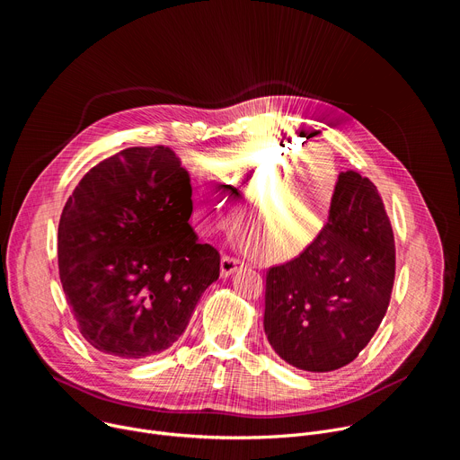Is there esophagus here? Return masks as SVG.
Segmentation results:
<instances>
[{
	"instance_id": "1",
	"label": "esophagus",
	"mask_w": 460,
	"mask_h": 460,
	"mask_svg": "<svg viewBox=\"0 0 460 460\" xmlns=\"http://www.w3.org/2000/svg\"><path fill=\"white\" fill-rule=\"evenodd\" d=\"M242 266H243V261L240 258L226 254V256H222V261H220V273H222V277H229Z\"/></svg>"
}]
</instances>
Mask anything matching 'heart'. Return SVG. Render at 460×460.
Returning a JSON list of instances; mask_svg holds the SVG:
<instances>
[{
	"instance_id": "b5f03b06",
	"label": "heart",
	"mask_w": 460,
	"mask_h": 460,
	"mask_svg": "<svg viewBox=\"0 0 460 460\" xmlns=\"http://www.w3.org/2000/svg\"><path fill=\"white\" fill-rule=\"evenodd\" d=\"M208 178L233 206H240V220L250 234L243 240L268 258L295 256L320 234L339 180L333 158L323 149L293 155L284 142L227 147L211 160ZM192 206L204 233L234 222L233 209L202 180L192 187Z\"/></svg>"
}]
</instances>
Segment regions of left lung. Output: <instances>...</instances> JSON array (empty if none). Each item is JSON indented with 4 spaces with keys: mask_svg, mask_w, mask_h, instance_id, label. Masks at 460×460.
Listing matches in <instances>:
<instances>
[{
    "mask_svg": "<svg viewBox=\"0 0 460 460\" xmlns=\"http://www.w3.org/2000/svg\"><path fill=\"white\" fill-rule=\"evenodd\" d=\"M393 282L395 238L380 194L358 172H341L320 234L266 275L268 341L298 369L344 367L376 333Z\"/></svg>",
    "mask_w": 460,
    "mask_h": 460,
    "instance_id": "8db88e82",
    "label": "left lung"
}]
</instances>
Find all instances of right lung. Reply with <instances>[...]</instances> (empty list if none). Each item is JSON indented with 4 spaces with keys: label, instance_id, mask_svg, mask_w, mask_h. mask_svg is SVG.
<instances>
[{
    "label": "right lung",
    "instance_id": "right-lung-1",
    "mask_svg": "<svg viewBox=\"0 0 460 460\" xmlns=\"http://www.w3.org/2000/svg\"><path fill=\"white\" fill-rule=\"evenodd\" d=\"M190 196L189 172L164 146L119 151L69 196L58 226L59 280L100 353L140 360L169 349L220 277V252L189 224Z\"/></svg>",
    "mask_w": 460,
    "mask_h": 460
}]
</instances>
